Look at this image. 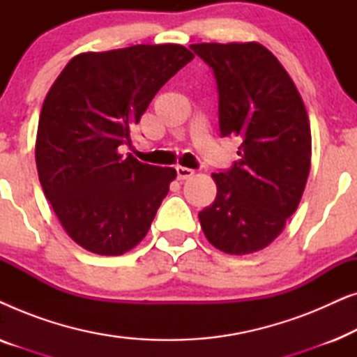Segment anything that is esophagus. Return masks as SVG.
I'll return each instance as SVG.
<instances>
[{
	"label": "esophagus",
	"mask_w": 357,
	"mask_h": 357,
	"mask_svg": "<svg viewBox=\"0 0 357 357\" xmlns=\"http://www.w3.org/2000/svg\"><path fill=\"white\" fill-rule=\"evenodd\" d=\"M175 170H177L178 180H187L190 177H193V174H195V170L188 169V167H182V165H177V167H175Z\"/></svg>",
	"instance_id": "esophagus-1"
}]
</instances>
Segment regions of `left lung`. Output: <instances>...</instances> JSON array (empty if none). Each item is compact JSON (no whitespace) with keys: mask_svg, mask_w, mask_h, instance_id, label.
<instances>
[{"mask_svg":"<svg viewBox=\"0 0 357 357\" xmlns=\"http://www.w3.org/2000/svg\"><path fill=\"white\" fill-rule=\"evenodd\" d=\"M192 48L216 76L221 135L242 141L238 162L213 174L216 199L198 218L218 250L248 255L270 245L299 206L310 172L309 115L294 81L261 43Z\"/></svg>","mask_w":357,"mask_h":357,"instance_id":"left-lung-1","label":"left lung"}]
</instances>
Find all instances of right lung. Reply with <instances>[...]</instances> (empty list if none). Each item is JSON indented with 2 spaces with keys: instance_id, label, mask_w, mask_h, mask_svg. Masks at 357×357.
<instances>
[{
  "instance_id": "add662e5",
  "label": "right lung",
  "mask_w": 357,
  "mask_h": 357,
  "mask_svg": "<svg viewBox=\"0 0 357 357\" xmlns=\"http://www.w3.org/2000/svg\"><path fill=\"white\" fill-rule=\"evenodd\" d=\"M177 43L73 56L38 119L36 162L43 193L77 245L119 257L138 245L177 177L123 155L130 130L153 97L193 60Z\"/></svg>"
}]
</instances>
